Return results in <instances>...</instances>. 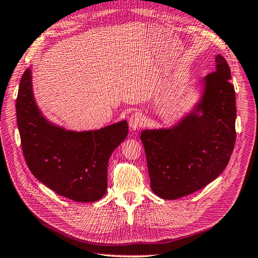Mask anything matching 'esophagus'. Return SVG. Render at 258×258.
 <instances>
[{
    "label": "esophagus",
    "mask_w": 258,
    "mask_h": 258,
    "mask_svg": "<svg viewBox=\"0 0 258 258\" xmlns=\"http://www.w3.org/2000/svg\"><path fill=\"white\" fill-rule=\"evenodd\" d=\"M128 125L132 130H137L143 125V115L139 112H135L130 116Z\"/></svg>",
    "instance_id": "obj_1"
}]
</instances>
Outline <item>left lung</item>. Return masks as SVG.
<instances>
[{
    "instance_id": "8db88e82",
    "label": "left lung",
    "mask_w": 258,
    "mask_h": 258,
    "mask_svg": "<svg viewBox=\"0 0 258 258\" xmlns=\"http://www.w3.org/2000/svg\"><path fill=\"white\" fill-rule=\"evenodd\" d=\"M230 80L228 62L217 55L216 71L204 78L196 112L171 130L142 133L151 189L160 198L176 200L196 192L226 168L234 148L237 116Z\"/></svg>"
}]
</instances>
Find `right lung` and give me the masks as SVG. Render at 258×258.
Wrapping results in <instances>:
<instances>
[{
    "mask_svg": "<svg viewBox=\"0 0 258 258\" xmlns=\"http://www.w3.org/2000/svg\"><path fill=\"white\" fill-rule=\"evenodd\" d=\"M16 113L21 149L36 179L77 202H95L104 197L108 161L127 136L126 121L82 133L54 126L35 105L30 68L20 80Z\"/></svg>",
    "mask_w": 258,
    "mask_h": 258,
    "instance_id": "1",
    "label": "right lung"
}]
</instances>
